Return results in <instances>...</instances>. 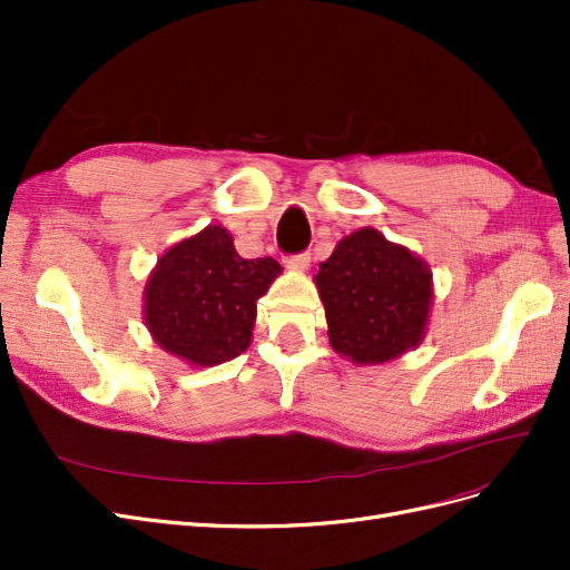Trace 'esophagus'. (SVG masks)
I'll use <instances>...</instances> for the list:
<instances>
[{"label":"esophagus","mask_w":570,"mask_h":570,"mask_svg":"<svg viewBox=\"0 0 570 570\" xmlns=\"http://www.w3.org/2000/svg\"><path fill=\"white\" fill-rule=\"evenodd\" d=\"M308 252H299V254H287L285 256V266L292 271H304L308 266Z\"/></svg>","instance_id":"esophagus-1"}]
</instances>
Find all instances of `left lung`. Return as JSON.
<instances>
[{
	"mask_svg": "<svg viewBox=\"0 0 570 570\" xmlns=\"http://www.w3.org/2000/svg\"><path fill=\"white\" fill-rule=\"evenodd\" d=\"M430 278L419 256L373 228L344 237L316 273L335 352L356 364H383L416 347L433 299Z\"/></svg>",
	"mask_w": 570,
	"mask_h": 570,
	"instance_id": "1",
	"label": "left lung"
}]
</instances>
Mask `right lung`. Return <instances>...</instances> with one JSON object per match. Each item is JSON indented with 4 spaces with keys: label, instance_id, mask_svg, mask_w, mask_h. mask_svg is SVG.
<instances>
[{
    "label": "right lung",
    "instance_id": "add662e5",
    "mask_svg": "<svg viewBox=\"0 0 570 570\" xmlns=\"http://www.w3.org/2000/svg\"><path fill=\"white\" fill-rule=\"evenodd\" d=\"M281 271L271 256H239L226 228H204L159 258L145 289L147 327L189 364H223L249 347L256 299Z\"/></svg>",
    "mask_w": 570,
    "mask_h": 570
}]
</instances>
